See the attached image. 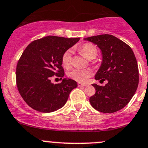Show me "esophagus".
<instances>
[{"instance_id": "34e87169", "label": "esophagus", "mask_w": 148, "mask_h": 148, "mask_svg": "<svg viewBox=\"0 0 148 148\" xmlns=\"http://www.w3.org/2000/svg\"><path fill=\"white\" fill-rule=\"evenodd\" d=\"M77 86H78V87H85V86H87V85L82 84V83H77Z\"/></svg>"}]
</instances>
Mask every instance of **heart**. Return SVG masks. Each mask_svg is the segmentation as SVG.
Returning a JSON list of instances; mask_svg holds the SVG:
<instances>
[{"label":"heart","mask_w":148,"mask_h":148,"mask_svg":"<svg viewBox=\"0 0 148 148\" xmlns=\"http://www.w3.org/2000/svg\"><path fill=\"white\" fill-rule=\"evenodd\" d=\"M80 51L89 60L94 59L97 55V48L94 44L86 42L80 48ZM62 63L63 66L68 68L72 65V51L67 50L62 56ZM68 77L78 83H85L91 75V71L88 69H73L68 73Z\"/></svg>","instance_id":"b5f03b06"}]
</instances>
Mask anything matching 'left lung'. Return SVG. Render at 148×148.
Here are the masks:
<instances>
[{
    "mask_svg": "<svg viewBox=\"0 0 148 148\" xmlns=\"http://www.w3.org/2000/svg\"><path fill=\"white\" fill-rule=\"evenodd\" d=\"M84 39L96 44L102 51L103 61L95 80L108 82L105 86L92 84L95 94L90 97V103L100 112H117L127 106L138 88L139 71L135 54L127 44L112 35Z\"/></svg>",
    "mask_w": 148,
    "mask_h": 148,
    "instance_id": "obj_1",
    "label": "left lung"
}]
</instances>
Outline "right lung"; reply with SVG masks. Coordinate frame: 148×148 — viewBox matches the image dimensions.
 Segmentation results:
<instances>
[{
  "instance_id": "right-lung-1",
  "label": "right lung",
  "mask_w": 148,
  "mask_h": 148,
  "mask_svg": "<svg viewBox=\"0 0 148 148\" xmlns=\"http://www.w3.org/2000/svg\"><path fill=\"white\" fill-rule=\"evenodd\" d=\"M79 40L80 38L50 36L33 41L26 47L18 60L16 77L18 91L30 108L51 112L65 104L77 83L63 78L60 83L54 84L51 78L53 75L63 77L62 56Z\"/></svg>"
}]
</instances>
